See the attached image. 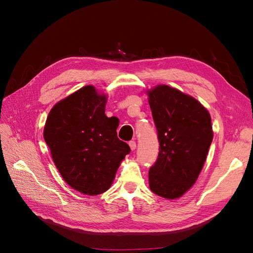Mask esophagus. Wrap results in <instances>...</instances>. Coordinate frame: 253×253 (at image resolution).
<instances>
[{"mask_svg": "<svg viewBox=\"0 0 253 253\" xmlns=\"http://www.w3.org/2000/svg\"><path fill=\"white\" fill-rule=\"evenodd\" d=\"M128 145H129V148H131V150H132V151H134V150L136 149V142H135L134 140L129 141V142H128Z\"/></svg>", "mask_w": 253, "mask_h": 253, "instance_id": "1", "label": "esophagus"}]
</instances>
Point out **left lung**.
<instances>
[{"label": "left lung", "instance_id": "left-lung-1", "mask_svg": "<svg viewBox=\"0 0 253 253\" xmlns=\"http://www.w3.org/2000/svg\"><path fill=\"white\" fill-rule=\"evenodd\" d=\"M159 152L149 170L153 193L169 200L194 185L213 139L211 117L193 97L168 85L149 91Z\"/></svg>", "mask_w": 253, "mask_h": 253}]
</instances>
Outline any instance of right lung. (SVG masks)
I'll return each instance as SVG.
<instances>
[{
	"mask_svg": "<svg viewBox=\"0 0 253 253\" xmlns=\"http://www.w3.org/2000/svg\"><path fill=\"white\" fill-rule=\"evenodd\" d=\"M106 98L87 85L58 102L48 114L44 139L60 174L87 195L105 192L121 160L131 152L117 137L118 125L104 114Z\"/></svg>",
	"mask_w": 253,
	"mask_h": 253,
	"instance_id": "right-lung-1",
	"label": "right lung"
}]
</instances>
